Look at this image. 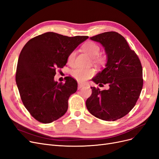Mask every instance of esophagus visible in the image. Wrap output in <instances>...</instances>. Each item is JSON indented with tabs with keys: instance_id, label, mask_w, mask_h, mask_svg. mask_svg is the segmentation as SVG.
<instances>
[{
	"instance_id": "34e87169",
	"label": "esophagus",
	"mask_w": 159,
	"mask_h": 159,
	"mask_svg": "<svg viewBox=\"0 0 159 159\" xmlns=\"http://www.w3.org/2000/svg\"><path fill=\"white\" fill-rule=\"evenodd\" d=\"M84 86V84H78V89H80L81 88H83Z\"/></svg>"
}]
</instances>
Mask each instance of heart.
<instances>
[{"instance_id":"heart-1","label":"heart","mask_w":159,"mask_h":159,"mask_svg":"<svg viewBox=\"0 0 159 159\" xmlns=\"http://www.w3.org/2000/svg\"><path fill=\"white\" fill-rule=\"evenodd\" d=\"M83 50L87 53L88 56L95 60L100 61V58H98V56L100 52L99 46L92 42H89L83 46ZM76 52L75 51L71 52L68 57V63L70 65L73 64L75 60ZM94 74V70L90 68H77L72 70L71 75L77 81L80 82H85L86 80L89 79Z\"/></svg>"}]
</instances>
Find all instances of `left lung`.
Listing matches in <instances>:
<instances>
[{
	"mask_svg": "<svg viewBox=\"0 0 159 159\" xmlns=\"http://www.w3.org/2000/svg\"><path fill=\"white\" fill-rule=\"evenodd\" d=\"M90 39L100 43L107 56L105 68L92 80L96 84H108L109 88L101 91L91 87L92 94L86 101V107L97 118L115 121L130 112L141 94L143 85L141 61L117 32H103Z\"/></svg>",
	"mask_w": 159,
	"mask_h": 159,
	"instance_id": "obj_1",
	"label": "left lung"
}]
</instances>
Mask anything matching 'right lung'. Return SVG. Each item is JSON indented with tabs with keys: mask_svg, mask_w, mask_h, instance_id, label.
<instances>
[{
	"mask_svg": "<svg viewBox=\"0 0 159 159\" xmlns=\"http://www.w3.org/2000/svg\"><path fill=\"white\" fill-rule=\"evenodd\" d=\"M89 37H68L48 32L32 38L18 57L16 82L22 103L32 116L50 123L66 113L68 99L78 83L67 77L65 84L54 81L56 68H62L68 57Z\"/></svg>",
	"mask_w": 159,
	"mask_h": 159,
	"instance_id": "right-lung-1",
	"label": "right lung"
}]
</instances>
